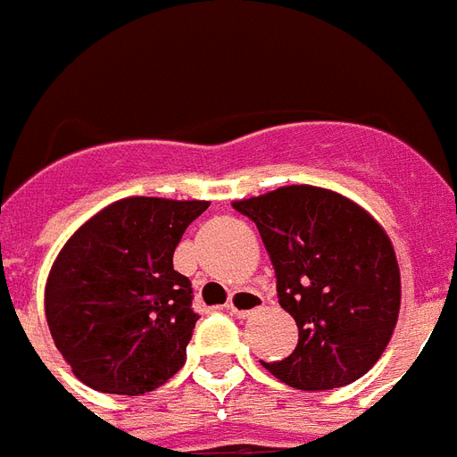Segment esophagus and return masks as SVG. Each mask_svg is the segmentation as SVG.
<instances>
[{"mask_svg":"<svg viewBox=\"0 0 457 457\" xmlns=\"http://www.w3.org/2000/svg\"><path fill=\"white\" fill-rule=\"evenodd\" d=\"M262 306H264V297L254 290L233 292L231 302H228V309H231L233 316H238V319H247L250 313L259 312Z\"/></svg>","mask_w":457,"mask_h":457,"instance_id":"34e87169","label":"esophagus"}]
</instances>
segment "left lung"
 <instances>
[{
  "label": "left lung",
  "instance_id": "left-lung-1",
  "mask_svg": "<svg viewBox=\"0 0 457 457\" xmlns=\"http://www.w3.org/2000/svg\"><path fill=\"white\" fill-rule=\"evenodd\" d=\"M259 228L278 304L299 328L295 352L264 363L304 392L352 385L378 363L401 306L392 240L363 207L316 186L233 203Z\"/></svg>",
  "mask_w": 457,
  "mask_h": 457
}]
</instances>
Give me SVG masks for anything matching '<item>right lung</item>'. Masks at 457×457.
<instances>
[{
	"mask_svg": "<svg viewBox=\"0 0 457 457\" xmlns=\"http://www.w3.org/2000/svg\"><path fill=\"white\" fill-rule=\"evenodd\" d=\"M205 200L125 198L58 252L44 312L75 378L104 394L153 392L186 363L198 313L174 250Z\"/></svg>",
	"mask_w": 457,
	"mask_h": 457,
	"instance_id": "add662e5",
	"label": "right lung"
}]
</instances>
